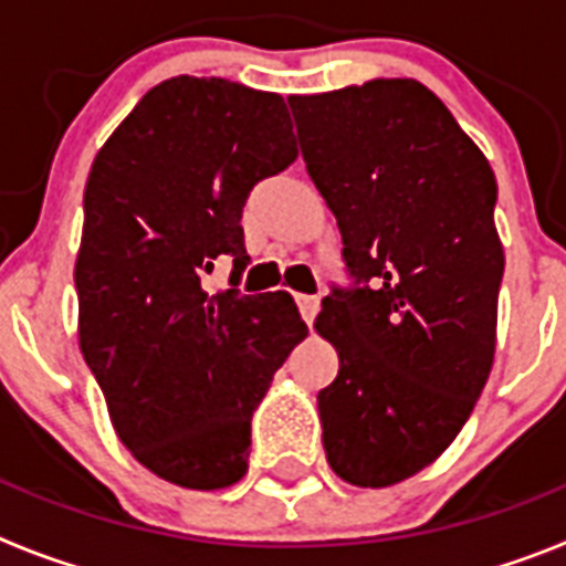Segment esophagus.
<instances>
[{
    "label": "esophagus",
    "instance_id": "34e87169",
    "mask_svg": "<svg viewBox=\"0 0 566 566\" xmlns=\"http://www.w3.org/2000/svg\"><path fill=\"white\" fill-rule=\"evenodd\" d=\"M294 300H297V308L300 314H303V319L312 326L314 314H317L319 308V297H314V294H294Z\"/></svg>",
    "mask_w": 566,
    "mask_h": 566
}]
</instances>
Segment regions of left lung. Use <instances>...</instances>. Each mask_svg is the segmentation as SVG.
I'll list each match as a JSON object with an SVG mask.
<instances>
[{
    "label": "left lung",
    "mask_w": 566,
    "mask_h": 566,
    "mask_svg": "<svg viewBox=\"0 0 566 566\" xmlns=\"http://www.w3.org/2000/svg\"><path fill=\"white\" fill-rule=\"evenodd\" d=\"M300 149L363 283L314 319L339 371L317 394L332 470L391 488L468 422L496 354L504 249L496 175L417 78L292 96Z\"/></svg>",
    "instance_id": "obj_1"
}]
</instances>
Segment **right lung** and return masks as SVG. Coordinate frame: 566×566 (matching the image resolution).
I'll list each match as a JSON object with an SVG mask.
<instances>
[{"label": "right lung", "instance_id": "add662e5", "mask_svg": "<svg viewBox=\"0 0 566 566\" xmlns=\"http://www.w3.org/2000/svg\"><path fill=\"white\" fill-rule=\"evenodd\" d=\"M294 158L283 96L175 76L135 104L90 169L78 348L124 448L178 488L243 479L254 408L308 334L292 294L201 286L223 254L238 286L249 192Z\"/></svg>", "mask_w": 566, "mask_h": 566}]
</instances>
